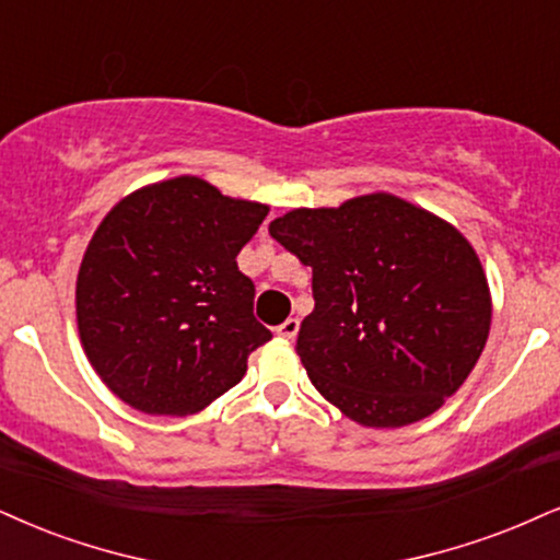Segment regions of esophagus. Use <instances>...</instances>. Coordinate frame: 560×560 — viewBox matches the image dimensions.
I'll list each match as a JSON object with an SVG mask.
<instances>
[{"label": "esophagus", "instance_id": "34e87169", "mask_svg": "<svg viewBox=\"0 0 560 560\" xmlns=\"http://www.w3.org/2000/svg\"><path fill=\"white\" fill-rule=\"evenodd\" d=\"M275 335L282 337V340H295V335H299V319H285L275 329Z\"/></svg>", "mask_w": 560, "mask_h": 560}]
</instances>
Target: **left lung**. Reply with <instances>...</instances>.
<instances>
[{"label": "left lung", "mask_w": 560, "mask_h": 560, "mask_svg": "<svg viewBox=\"0 0 560 560\" xmlns=\"http://www.w3.org/2000/svg\"><path fill=\"white\" fill-rule=\"evenodd\" d=\"M269 236L312 267L303 369L350 420L399 428L428 418L470 376L491 329L478 254L457 228L384 195L288 212Z\"/></svg>", "instance_id": "left-lung-1"}]
</instances>
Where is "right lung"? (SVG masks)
Wrapping results in <instances>:
<instances>
[{"label":"right lung","instance_id":"add662e5","mask_svg":"<svg viewBox=\"0 0 560 560\" xmlns=\"http://www.w3.org/2000/svg\"><path fill=\"white\" fill-rule=\"evenodd\" d=\"M269 207L197 176L135 191L103 218L78 275V327L108 389L150 416H189L236 386L272 332L236 265Z\"/></svg>","mask_w":560,"mask_h":560}]
</instances>
